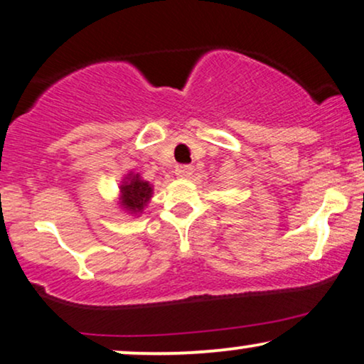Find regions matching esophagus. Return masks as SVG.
Listing matches in <instances>:
<instances>
[{"mask_svg":"<svg viewBox=\"0 0 364 364\" xmlns=\"http://www.w3.org/2000/svg\"><path fill=\"white\" fill-rule=\"evenodd\" d=\"M193 173V168L191 166H178L176 168V176L181 178H188Z\"/></svg>","mask_w":364,"mask_h":364,"instance_id":"obj_1","label":"esophagus"}]
</instances>
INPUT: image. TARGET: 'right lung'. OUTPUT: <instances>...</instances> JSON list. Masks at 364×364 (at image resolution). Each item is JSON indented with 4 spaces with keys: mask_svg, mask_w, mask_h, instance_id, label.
Returning <instances> with one entry per match:
<instances>
[{
    "mask_svg": "<svg viewBox=\"0 0 364 364\" xmlns=\"http://www.w3.org/2000/svg\"><path fill=\"white\" fill-rule=\"evenodd\" d=\"M154 188L147 181H144L141 173L129 172L119 186V203L117 205L131 215H141L147 203L151 202Z\"/></svg>",
    "mask_w": 364,
    "mask_h": 364,
    "instance_id": "right-lung-1",
    "label": "right lung"
}]
</instances>
